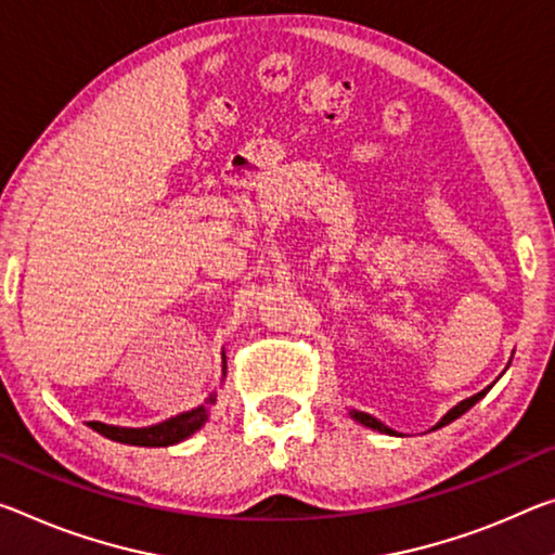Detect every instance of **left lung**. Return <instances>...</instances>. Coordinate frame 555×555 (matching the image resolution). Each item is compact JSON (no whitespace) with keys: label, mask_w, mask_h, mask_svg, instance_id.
I'll list each match as a JSON object with an SVG mask.
<instances>
[{"label":"left lung","mask_w":555,"mask_h":555,"mask_svg":"<svg viewBox=\"0 0 555 555\" xmlns=\"http://www.w3.org/2000/svg\"><path fill=\"white\" fill-rule=\"evenodd\" d=\"M487 392H489V388H487V390H481V392H477V395H472V398H467V400H462L460 404H456V408H452L450 412H447V415H444L442 420L437 422V427H435V429L444 427V425H450V422H454L456 417H462L464 412H467L469 408H474V404H477V402H479V400H481L483 395H487ZM350 415H353V420H358L360 425H365V427H373V429H377V433H385V435H395L390 427H385L380 420L371 417V415H367V412H356V410H353V412H350Z\"/></svg>","instance_id":"8db88e82"}]
</instances>
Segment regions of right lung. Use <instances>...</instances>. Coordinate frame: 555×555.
I'll use <instances>...</instances> for the list:
<instances>
[{
	"mask_svg": "<svg viewBox=\"0 0 555 555\" xmlns=\"http://www.w3.org/2000/svg\"><path fill=\"white\" fill-rule=\"evenodd\" d=\"M217 395L209 398V404H215ZM207 420V408H195L190 412H182L178 417H170L160 422V425L153 427H143V429H128V427H113V425H103V422H88L95 433H101L103 437L116 439V442L122 444H135V447H167V444H178L182 439H188L190 435H195L197 429L205 425Z\"/></svg>",
	"mask_w": 555,
	"mask_h": 555,
	"instance_id": "1",
	"label": "right lung"
}]
</instances>
